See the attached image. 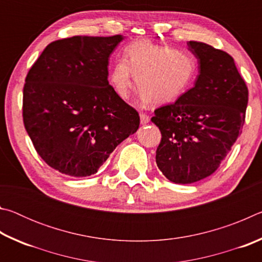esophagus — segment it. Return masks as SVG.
<instances>
[{"mask_svg": "<svg viewBox=\"0 0 262 262\" xmlns=\"http://www.w3.org/2000/svg\"><path fill=\"white\" fill-rule=\"evenodd\" d=\"M140 118H141V123L142 125H145V123H148L150 121V117L148 114L145 113H141L140 114Z\"/></svg>", "mask_w": 262, "mask_h": 262, "instance_id": "34e87169", "label": "esophagus"}]
</instances>
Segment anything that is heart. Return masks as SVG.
I'll return each instance as SVG.
<instances>
[{
  "label": "heart",
  "instance_id": "heart-1",
  "mask_svg": "<svg viewBox=\"0 0 262 262\" xmlns=\"http://www.w3.org/2000/svg\"><path fill=\"white\" fill-rule=\"evenodd\" d=\"M198 74V61L192 53L139 41L125 48L123 57L115 60L110 72L114 91L128 98L134 88L152 103H166L183 95Z\"/></svg>",
  "mask_w": 262,
  "mask_h": 262
}]
</instances>
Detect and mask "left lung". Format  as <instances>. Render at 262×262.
I'll use <instances>...</instances> for the list:
<instances>
[{
    "mask_svg": "<svg viewBox=\"0 0 262 262\" xmlns=\"http://www.w3.org/2000/svg\"><path fill=\"white\" fill-rule=\"evenodd\" d=\"M187 45L199 60L195 85L151 118L162 134L157 166L176 184L196 183L220 167L242 134L248 101L231 55L205 42Z\"/></svg>",
    "mask_w": 262,
    "mask_h": 262,
    "instance_id": "8db88e82",
    "label": "left lung"
}]
</instances>
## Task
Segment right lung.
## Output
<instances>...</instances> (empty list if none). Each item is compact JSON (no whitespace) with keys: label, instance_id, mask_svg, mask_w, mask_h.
Returning a JSON list of instances; mask_svg holds the SVG:
<instances>
[{"label":"right lung","instance_id":"1","mask_svg":"<svg viewBox=\"0 0 262 262\" xmlns=\"http://www.w3.org/2000/svg\"><path fill=\"white\" fill-rule=\"evenodd\" d=\"M122 39L75 35L53 41L26 75L25 129L39 156L61 173L95 174L139 129L137 111L107 81L108 57Z\"/></svg>","mask_w":262,"mask_h":262}]
</instances>
